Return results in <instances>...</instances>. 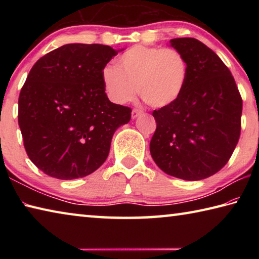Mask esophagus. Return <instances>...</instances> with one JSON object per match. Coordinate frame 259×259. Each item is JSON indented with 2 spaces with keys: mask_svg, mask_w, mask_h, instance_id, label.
<instances>
[{
  "mask_svg": "<svg viewBox=\"0 0 259 259\" xmlns=\"http://www.w3.org/2000/svg\"><path fill=\"white\" fill-rule=\"evenodd\" d=\"M143 114V112L142 111H139V109H133V113H131V117H133V119L135 120V119H137V117L139 116V115H142Z\"/></svg>",
  "mask_w": 259,
  "mask_h": 259,
  "instance_id": "esophagus-1",
  "label": "esophagus"
}]
</instances>
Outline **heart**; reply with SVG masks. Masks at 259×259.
<instances>
[{
	"label": "heart",
	"mask_w": 259,
	"mask_h": 259,
	"mask_svg": "<svg viewBox=\"0 0 259 259\" xmlns=\"http://www.w3.org/2000/svg\"><path fill=\"white\" fill-rule=\"evenodd\" d=\"M188 65L181 52L160 47L134 46L116 65H106L102 80L108 98L116 104L134 100L138 93L152 107L177 102L185 89Z\"/></svg>",
	"instance_id": "b5f03b06"
}]
</instances>
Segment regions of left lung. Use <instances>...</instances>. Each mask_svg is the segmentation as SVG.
<instances>
[{
	"label": "left lung",
	"mask_w": 259,
	"mask_h": 259,
	"mask_svg": "<svg viewBox=\"0 0 259 259\" xmlns=\"http://www.w3.org/2000/svg\"><path fill=\"white\" fill-rule=\"evenodd\" d=\"M169 46L185 57L188 76L177 102L153 112L151 155L166 175L201 181L230 160L240 137L242 99L230 69L202 42L179 37Z\"/></svg>",
	"instance_id": "obj_1"
}]
</instances>
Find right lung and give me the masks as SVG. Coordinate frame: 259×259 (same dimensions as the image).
I'll return each instance as SVG.
<instances>
[{"mask_svg":"<svg viewBox=\"0 0 259 259\" xmlns=\"http://www.w3.org/2000/svg\"><path fill=\"white\" fill-rule=\"evenodd\" d=\"M121 50L69 43L30 69L18 100V123L30 161L57 179L85 177L106 161L113 135L131 109L108 99L102 80Z\"/></svg>","mask_w":259,"mask_h":259,"instance_id":"add662e5","label":"right lung"}]
</instances>
